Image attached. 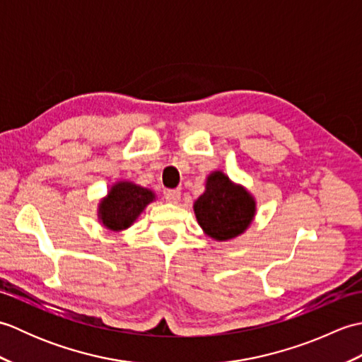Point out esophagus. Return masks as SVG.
<instances>
[{
	"label": "esophagus",
	"mask_w": 362,
	"mask_h": 362,
	"mask_svg": "<svg viewBox=\"0 0 362 362\" xmlns=\"http://www.w3.org/2000/svg\"><path fill=\"white\" fill-rule=\"evenodd\" d=\"M180 196H182L180 189H168L165 193V199H166V202H169V204H179Z\"/></svg>",
	"instance_id": "34e87169"
}]
</instances>
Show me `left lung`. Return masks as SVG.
Instances as JSON below:
<instances>
[{
	"instance_id": "obj_1",
	"label": "left lung",
	"mask_w": 362,
	"mask_h": 362,
	"mask_svg": "<svg viewBox=\"0 0 362 362\" xmlns=\"http://www.w3.org/2000/svg\"><path fill=\"white\" fill-rule=\"evenodd\" d=\"M197 224L214 241H228L243 235L257 214V201L247 188L230 180L222 171H213L205 191L193 205Z\"/></svg>"
}]
</instances>
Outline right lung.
<instances>
[{"mask_svg": "<svg viewBox=\"0 0 362 362\" xmlns=\"http://www.w3.org/2000/svg\"><path fill=\"white\" fill-rule=\"evenodd\" d=\"M156 201L152 189L129 180H118L98 205V219L110 232L129 228L146 206Z\"/></svg>", "mask_w": 362, "mask_h": 362, "instance_id": "right-lung-1", "label": "right lung"}]
</instances>
